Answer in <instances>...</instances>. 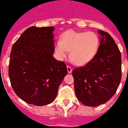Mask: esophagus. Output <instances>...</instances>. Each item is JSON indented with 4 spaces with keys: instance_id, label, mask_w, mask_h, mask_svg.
Listing matches in <instances>:
<instances>
[{
    "instance_id": "34e87169",
    "label": "esophagus",
    "mask_w": 128,
    "mask_h": 128,
    "mask_svg": "<svg viewBox=\"0 0 128 128\" xmlns=\"http://www.w3.org/2000/svg\"><path fill=\"white\" fill-rule=\"evenodd\" d=\"M72 70H73V69H72L71 67L69 66H67V71H68V73H72Z\"/></svg>"
}]
</instances>
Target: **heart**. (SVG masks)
<instances>
[{
	"mask_svg": "<svg viewBox=\"0 0 128 128\" xmlns=\"http://www.w3.org/2000/svg\"><path fill=\"white\" fill-rule=\"evenodd\" d=\"M98 38L94 32H79L68 30L63 34L61 40L56 42L55 52L60 60H64L70 51L71 61L77 65H84L92 60L98 48Z\"/></svg>",
	"mask_w": 128,
	"mask_h": 128,
	"instance_id": "1",
	"label": "heart"
}]
</instances>
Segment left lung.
Masks as SVG:
<instances>
[{
    "label": "left lung",
    "instance_id": "left-lung-1",
    "mask_svg": "<svg viewBox=\"0 0 128 128\" xmlns=\"http://www.w3.org/2000/svg\"><path fill=\"white\" fill-rule=\"evenodd\" d=\"M97 53L85 66L73 70L78 100L83 104L96 107L110 100L121 80V55L113 38L104 31Z\"/></svg>",
    "mask_w": 128,
    "mask_h": 128
}]
</instances>
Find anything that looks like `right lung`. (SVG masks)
Returning <instances> with one entry per match:
<instances>
[{
  "mask_svg": "<svg viewBox=\"0 0 128 128\" xmlns=\"http://www.w3.org/2000/svg\"><path fill=\"white\" fill-rule=\"evenodd\" d=\"M52 26H32L24 31L12 48L9 77L16 94L36 106L54 101L67 75L66 64L53 58Z\"/></svg>",
  "mask_w": 128,
  "mask_h": 128,
  "instance_id": "add662e5",
  "label": "right lung"
}]
</instances>
